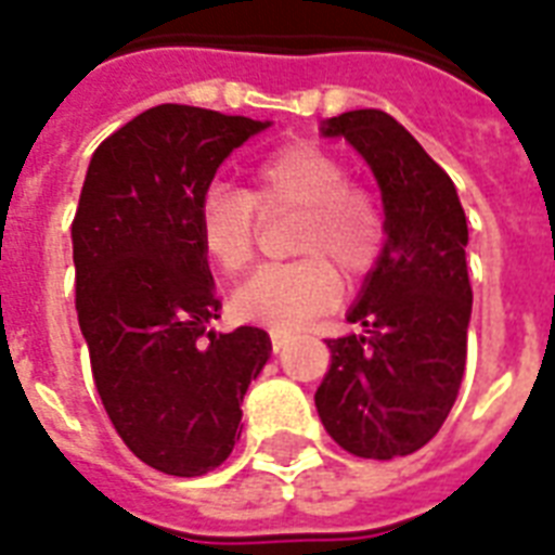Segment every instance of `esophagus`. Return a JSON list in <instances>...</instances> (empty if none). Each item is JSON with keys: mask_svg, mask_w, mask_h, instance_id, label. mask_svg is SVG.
Masks as SVG:
<instances>
[{"mask_svg": "<svg viewBox=\"0 0 555 555\" xmlns=\"http://www.w3.org/2000/svg\"><path fill=\"white\" fill-rule=\"evenodd\" d=\"M270 344H273V349H285L287 344H291V334L285 332H276V328H270Z\"/></svg>", "mask_w": 555, "mask_h": 555, "instance_id": "1", "label": "esophagus"}]
</instances>
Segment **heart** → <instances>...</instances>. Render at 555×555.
<instances>
[{
    "label": "heart",
    "instance_id": "b5f03b06",
    "mask_svg": "<svg viewBox=\"0 0 555 555\" xmlns=\"http://www.w3.org/2000/svg\"><path fill=\"white\" fill-rule=\"evenodd\" d=\"M253 189L211 185L197 203V238L211 264L241 273L256 256L261 215L296 211L287 264L256 270L232 296L241 320L294 332L332 308L337 276L358 285L378 268L387 247V215L372 189L349 180V165L332 147L294 142L261 156Z\"/></svg>",
    "mask_w": 555,
    "mask_h": 555
}]
</instances>
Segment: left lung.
Returning a JSON list of instances; mask_svg holds the SVG:
<instances>
[{"mask_svg":"<svg viewBox=\"0 0 555 555\" xmlns=\"http://www.w3.org/2000/svg\"><path fill=\"white\" fill-rule=\"evenodd\" d=\"M370 163L387 215V247L349 323L325 340L332 363L314 404L328 437L363 460L408 456L437 437L463 384L472 282L468 227L451 177L384 109L328 118Z\"/></svg>","mask_w":555,"mask_h":555,"instance_id":"1","label":"left lung"}]
</instances>
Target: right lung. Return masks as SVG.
Returning <instances> with one entry per match:
<instances>
[{"label": "right lung", "mask_w": 555, "mask_h": 555, "mask_svg": "<svg viewBox=\"0 0 555 555\" xmlns=\"http://www.w3.org/2000/svg\"><path fill=\"white\" fill-rule=\"evenodd\" d=\"M268 121L159 104L92 154L72 221L75 308L92 378L125 446L156 472L201 477L232 454L241 401L270 358L256 325L215 334L197 203Z\"/></svg>", "instance_id": "right-lung-1"}]
</instances>
